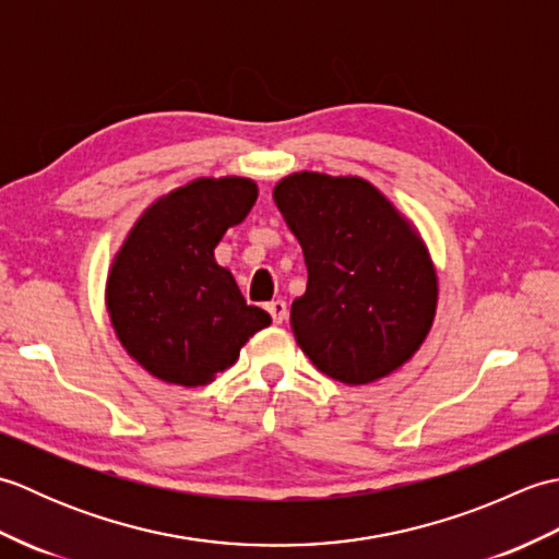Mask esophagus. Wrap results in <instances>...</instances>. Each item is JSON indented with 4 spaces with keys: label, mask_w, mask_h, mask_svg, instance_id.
I'll list each match as a JSON object with an SVG mask.
<instances>
[{
    "label": "esophagus",
    "mask_w": 559,
    "mask_h": 559,
    "mask_svg": "<svg viewBox=\"0 0 559 559\" xmlns=\"http://www.w3.org/2000/svg\"><path fill=\"white\" fill-rule=\"evenodd\" d=\"M266 312L271 314L273 324H283V322H286V317H288V305L283 300H271L266 305Z\"/></svg>",
    "instance_id": "esophagus-1"
}]
</instances>
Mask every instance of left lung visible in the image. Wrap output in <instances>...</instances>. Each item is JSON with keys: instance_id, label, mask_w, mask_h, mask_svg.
<instances>
[{"instance_id": "1", "label": "left lung", "mask_w": 559, "mask_h": 559, "mask_svg": "<svg viewBox=\"0 0 559 559\" xmlns=\"http://www.w3.org/2000/svg\"><path fill=\"white\" fill-rule=\"evenodd\" d=\"M273 201L307 264V290L290 307L302 353L343 384L394 372L418 350L437 307L420 237L360 177L295 173Z\"/></svg>"}]
</instances>
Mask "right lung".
I'll return each instance as SVG.
<instances>
[{
    "label": "right lung",
    "mask_w": 559,
    "mask_h": 559,
    "mask_svg": "<svg viewBox=\"0 0 559 559\" xmlns=\"http://www.w3.org/2000/svg\"><path fill=\"white\" fill-rule=\"evenodd\" d=\"M254 201L257 185L245 177L197 180L148 206L117 254L108 278L112 326L127 353L163 382H213L271 324L213 259Z\"/></svg>",
    "instance_id": "right-lung-1"
}]
</instances>
